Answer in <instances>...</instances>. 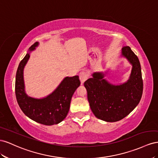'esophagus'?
<instances>
[{
  "label": "esophagus",
  "instance_id": "esophagus-1",
  "mask_svg": "<svg viewBox=\"0 0 158 158\" xmlns=\"http://www.w3.org/2000/svg\"><path fill=\"white\" fill-rule=\"evenodd\" d=\"M88 78V74L85 71H81L79 73V79L81 81V83H83Z\"/></svg>",
  "mask_w": 158,
  "mask_h": 158
}]
</instances>
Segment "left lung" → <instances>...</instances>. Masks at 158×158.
I'll use <instances>...</instances> for the list:
<instances>
[{
  "label": "left lung",
  "mask_w": 158,
  "mask_h": 158,
  "mask_svg": "<svg viewBox=\"0 0 158 158\" xmlns=\"http://www.w3.org/2000/svg\"><path fill=\"white\" fill-rule=\"evenodd\" d=\"M132 64V73L127 83L114 86L103 79L104 75L94 73L84 83L90 107L97 118L110 123L120 120L128 115L140 101L143 80L140 64L129 46L122 52Z\"/></svg>",
  "instance_id": "left-lung-1"
}]
</instances>
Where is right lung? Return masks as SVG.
<instances>
[{"label":"right lung","instance_id":"obj_1","mask_svg":"<svg viewBox=\"0 0 158 158\" xmlns=\"http://www.w3.org/2000/svg\"><path fill=\"white\" fill-rule=\"evenodd\" d=\"M34 43L29 49L32 51L38 46ZM30 57L27 53L18 67L16 75L15 94L20 108L24 113L38 123L53 125L60 123L68 113L71 97L81 82L79 76L67 77L51 94L42 99L29 97L24 92L23 69Z\"/></svg>","mask_w":158,"mask_h":158}]
</instances>
